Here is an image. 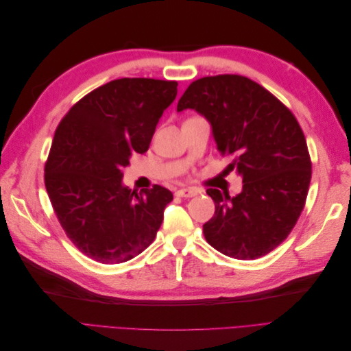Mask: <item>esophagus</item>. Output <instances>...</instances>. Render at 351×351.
Here are the masks:
<instances>
[{"instance_id": "1", "label": "esophagus", "mask_w": 351, "mask_h": 351, "mask_svg": "<svg viewBox=\"0 0 351 351\" xmlns=\"http://www.w3.org/2000/svg\"><path fill=\"white\" fill-rule=\"evenodd\" d=\"M176 195L178 197H193V196L197 195V192H196V190H193V189H178L177 192H176Z\"/></svg>"}]
</instances>
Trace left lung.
<instances>
[{
	"instance_id": "1",
	"label": "left lung",
	"mask_w": 351,
	"mask_h": 351,
	"mask_svg": "<svg viewBox=\"0 0 351 351\" xmlns=\"http://www.w3.org/2000/svg\"><path fill=\"white\" fill-rule=\"evenodd\" d=\"M210 124L217 149L243 178L239 195L206 193L215 214L204 224L212 247L250 261L281 244L299 219L312 177L304 134L290 110L261 84L237 74L202 77L177 104Z\"/></svg>"
}]
</instances>
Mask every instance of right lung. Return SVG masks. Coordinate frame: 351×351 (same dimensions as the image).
Returning a JSON list of instances; mask_svg holds the SVG:
<instances>
[{
  "label": "right lung",
  "instance_id": "right-lung-1",
  "mask_svg": "<svg viewBox=\"0 0 351 351\" xmlns=\"http://www.w3.org/2000/svg\"><path fill=\"white\" fill-rule=\"evenodd\" d=\"M177 82L117 79L92 90L58 124L45 164V187L61 227L82 253L121 263L154 241L173 200L155 184L137 193L123 169L145 154L177 97Z\"/></svg>",
  "mask_w": 351,
  "mask_h": 351
}]
</instances>
